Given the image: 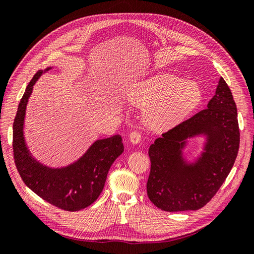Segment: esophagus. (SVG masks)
Here are the masks:
<instances>
[{
	"mask_svg": "<svg viewBox=\"0 0 254 254\" xmlns=\"http://www.w3.org/2000/svg\"><path fill=\"white\" fill-rule=\"evenodd\" d=\"M129 141L132 144H139L141 142V133L139 131H133L129 134Z\"/></svg>",
	"mask_w": 254,
	"mask_h": 254,
	"instance_id": "34e87169",
	"label": "esophagus"
}]
</instances>
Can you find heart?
<instances>
[{
  "mask_svg": "<svg viewBox=\"0 0 254 254\" xmlns=\"http://www.w3.org/2000/svg\"><path fill=\"white\" fill-rule=\"evenodd\" d=\"M129 104L145 111L148 128L162 131L178 124L201 103L198 83L171 73H159L133 83L127 90Z\"/></svg>",
  "mask_w": 254,
  "mask_h": 254,
  "instance_id": "obj_1",
  "label": "heart"
}]
</instances>
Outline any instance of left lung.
<instances>
[{"label": "left lung", "instance_id": "8db88e82", "mask_svg": "<svg viewBox=\"0 0 254 254\" xmlns=\"http://www.w3.org/2000/svg\"><path fill=\"white\" fill-rule=\"evenodd\" d=\"M203 138L200 153L188 158V140ZM240 148L237 109L231 90L220 77L207 108L196 113L150 145L147 195L159 209H201L224 183Z\"/></svg>", "mask_w": 254, "mask_h": 254}]
</instances>
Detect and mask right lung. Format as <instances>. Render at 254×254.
Returning a JSON list of instances; mask_svg holds the SVG:
<instances>
[{"label": "right lung", "mask_w": 254, "mask_h": 254, "mask_svg": "<svg viewBox=\"0 0 254 254\" xmlns=\"http://www.w3.org/2000/svg\"><path fill=\"white\" fill-rule=\"evenodd\" d=\"M51 68L37 72L21 98L12 130L14 162L22 180L35 194L63 210L79 211L101 195L107 175L124 151V145L121 134L96 140L74 162L57 167L41 162L33 155L24 134L26 108L36 82Z\"/></svg>", "instance_id": "1"}]
</instances>
